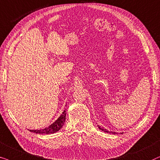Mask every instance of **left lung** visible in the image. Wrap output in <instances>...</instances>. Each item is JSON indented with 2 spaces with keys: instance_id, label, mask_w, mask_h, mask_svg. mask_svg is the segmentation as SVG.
Returning a JSON list of instances; mask_svg holds the SVG:
<instances>
[{
  "instance_id": "obj_1",
  "label": "left lung",
  "mask_w": 160,
  "mask_h": 160,
  "mask_svg": "<svg viewBox=\"0 0 160 160\" xmlns=\"http://www.w3.org/2000/svg\"><path fill=\"white\" fill-rule=\"evenodd\" d=\"M98 127H99V129H100V130L102 131V132H108V133H110V134H113V135H116V134H117L116 132H112V131L108 130V129L103 128V127H100V126H99V125H98Z\"/></svg>"
}]
</instances>
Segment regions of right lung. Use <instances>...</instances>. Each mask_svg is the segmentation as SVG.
<instances>
[{"label":"right lung","instance_id":"1","mask_svg":"<svg viewBox=\"0 0 160 160\" xmlns=\"http://www.w3.org/2000/svg\"><path fill=\"white\" fill-rule=\"evenodd\" d=\"M66 115H67V109L64 108V110L63 111L62 114L58 117V118L56 121H54L49 127H47L46 128L42 129H30V131L36 134H53L57 132L64 125Z\"/></svg>","mask_w":160,"mask_h":160}]
</instances>
